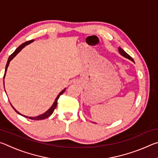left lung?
Masks as SVG:
<instances>
[{"label":"left lung","instance_id":"8db88e82","mask_svg":"<svg viewBox=\"0 0 158 158\" xmlns=\"http://www.w3.org/2000/svg\"><path fill=\"white\" fill-rule=\"evenodd\" d=\"M118 52H119L120 54H121V56H123V57L126 58H127V59H129V60H132V62L135 63V61H134V60L132 59V58L131 57L130 55H128L127 53L126 52H125L123 49H122V48H121V47H118Z\"/></svg>","mask_w":158,"mask_h":158}]
</instances>
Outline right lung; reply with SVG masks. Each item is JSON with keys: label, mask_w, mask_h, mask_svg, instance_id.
<instances>
[{"label": "right lung", "mask_w": 158, "mask_h": 158, "mask_svg": "<svg viewBox=\"0 0 158 158\" xmlns=\"http://www.w3.org/2000/svg\"><path fill=\"white\" fill-rule=\"evenodd\" d=\"M34 41V40H29V41H27V42H24V43H23L22 44H21L19 47L17 49H16L14 52H13L11 55L10 56V57L8 58V60H7V64H6V66H5V74H4V77L3 78H5V74H6V72H7V67H8V65H9V64H10V61H11L13 58H14L17 55V53H19V52H21V50L23 49V48H24L26 45H28V44H31V42H33ZM4 85H5V84H4ZM4 88H5V86H4ZM65 89H64L62 91H61L59 94H58V95H57V97H56V100H55V101L53 102V105H52V106H51V107L48 109V110L46 111V112H44V114H41V115H39V116H35V117H28V116H24V115H22L21 114H20L19 112V111H17V110H16V109L14 108V106H13L12 105V104L10 103V105H11V106H12V108L15 109V111L17 112V114H20V115H21V116H24V117H26V118H30V119H32V120H43V119H45V118H48V117H49L51 115H52V114H53V111H54V109L56 108V106H57V103H58V98H59V97H60V95H61L63 94V93L65 92Z\"/></svg>", "instance_id": "1"}]
</instances>
